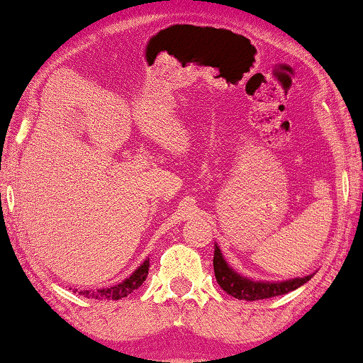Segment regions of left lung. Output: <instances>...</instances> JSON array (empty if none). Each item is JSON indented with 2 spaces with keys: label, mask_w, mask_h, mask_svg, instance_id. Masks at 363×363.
I'll return each mask as SVG.
<instances>
[{
  "label": "left lung",
  "mask_w": 363,
  "mask_h": 363,
  "mask_svg": "<svg viewBox=\"0 0 363 363\" xmlns=\"http://www.w3.org/2000/svg\"><path fill=\"white\" fill-rule=\"evenodd\" d=\"M213 270L216 281H218V285L222 286L228 295H232L238 300H247V302L272 298V296L289 294V291L298 289V286L307 284V281L312 279V275L285 281H257L247 279V277L237 274V272L225 262L222 252H220L218 245L216 243L213 253Z\"/></svg>",
  "instance_id": "obj_1"
}]
</instances>
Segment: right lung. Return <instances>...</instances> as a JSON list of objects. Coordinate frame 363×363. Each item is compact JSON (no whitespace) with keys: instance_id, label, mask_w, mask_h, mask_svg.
<instances>
[{"instance_id":"1","label":"right lung","mask_w":363,"mask_h":363,"mask_svg":"<svg viewBox=\"0 0 363 363\" xmlns=\"http://www.w3.org/2000/svg\"><path fill=\"white\" fill-rule=\"evenodd\" d=\"M148 268H150V258H147L136 270L131 274L128 279L121 281L118 285L108 286V289H98V290H82L79 295H84L86 298H95V300H120L125 298L126 295H130L131 291L138 289L147 280L148 277Z\"/></svg>"}]
</instances>
